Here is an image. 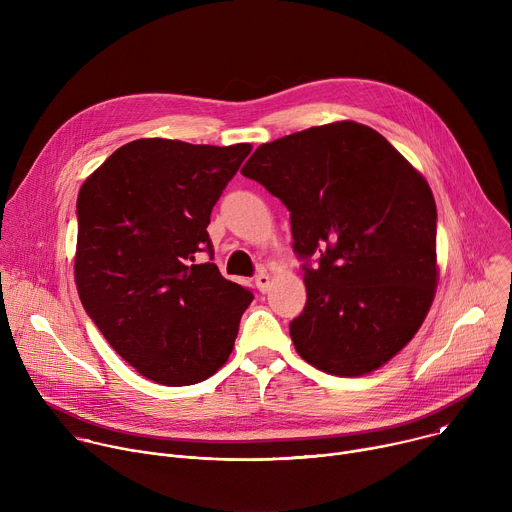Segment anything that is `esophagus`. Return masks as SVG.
<instances>
[{
    "label": "esophagus",
    "instance_id": "1",
    "mask_svg": "<svg viewBox=\"0 0 512 512\" xmlns=\"http://www.w3.org/2000/svg\"><path fill=\"white\" fill-rule=\"evenodd\" d=\"M255 283H257V289L261 291V294H265V291L269 289V283H271V277H269V273L261 271V273L255 277Z\"/></svg>",
    "mask_w": 512,
    "mask_h": 512
}]
</instances>
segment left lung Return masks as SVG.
Segmentation results:
<instances>
[{"label": "left lung", "mask_w": 512, "mask_h": 512, "mask_svg": "<svg viewBox=\"0 0 512 512\" xmlns=\"http://www.w3.org/2000/svg\"><path fill=\"white\" fill-rule=\"evenodd\" d=\"M243 176L291 212L306 308L289 324L298 354L336 377L369 375L421 328L440 267L435 200L423 174L369 125L334 121L263 143Z\"/></svg>", "instance_id": "8db88e82"}]
</instances>
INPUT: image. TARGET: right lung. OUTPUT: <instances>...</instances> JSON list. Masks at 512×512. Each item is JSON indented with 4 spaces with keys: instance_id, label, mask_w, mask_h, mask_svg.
<instances>
[{
    "instance_id": "add662e5",
    "label": "right lung",
    "mask_w": 512,
    "mask_h": 512,
    "mask_svg": "<svg viewBox=\"0 0 512 512\" xmlns=\"http://www.w3.org/2000/svg\"><path fill=\"white\" fill-rule=\"evenodd\" d=\"M251 150L135 139L79 190V298L111 348L158 385L200 383L233 352L253 294L196 257L212 255V206Z\"/></svg>"
}]
</instances>
